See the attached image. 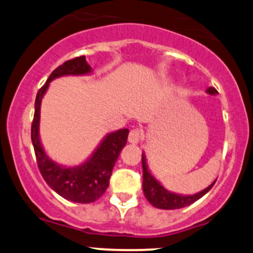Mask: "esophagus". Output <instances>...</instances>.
<instances>
[{
    "mask_svg": "<svg viewBox=\"0 0 253 253\" xmlns=\"http://www.w3.org/2000/svg\"><path fill=\"white\" fill-rule=\"evenodd\" d=\"M140 140H141V130L138 128H134V129L130 130L129 134H128L129 143L135 145V144H138Z\"/></svg>",
    "mask_w": 253,
    "mask_h": 253,
    "instance_id": "esophagus-1",
    "label": "esophagus"
}]
</instances>
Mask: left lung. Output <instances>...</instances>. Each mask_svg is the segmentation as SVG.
<instances>
[{"label":"left lung","mask_w":253,"mask_h":253,"mask_svg":"<svg viewBox=\"0 0 253 253\" xmlns=\"http://www.w3.org/2000/svg\"><path fill=\"white\" fill-rule=\"evenodd\" d=\"M206 92L210 95H213V96L217 95L216 89L213 88V86L207 88ZM141 164H143L144 195L153 207L159 208V210H179V208L190 206L191 203L196 202L197 200L201 199L203 195H206V194L213 188L214 183L216 181L215 179L210 187L199 191V193L193 194V195H183V194H177L173 193V191L168 190L167 188H165L164 185L152 175V172H151V170L149 169V164H147V159L146 156H145V152H143V155H141Z\"/></svg>","instance_id":"obj_1"}]
</instances>
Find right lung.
<instances>
[{"instance_id": "1", "label": "right lung", "mask_w": 253, "mask_h": 253, "mask_svg": "<svg viewBox=\"0 0 253 253\" xmlns=\"http://www.w3.org/2000/svg\"><path fill=\"white\" fill-rule=\"evenodd\" d=\"M91 72V66L84 56L68 60L58 66L38 91L31 129L38 167L45 182L58 195L77 203L95 202L103 195L109 185L113 168L117 163L121 150L126 146L129 130L123 128L108 133L103 136L101 143L86 161L75 167H66L50 158L43 149L39 133L40 107L43 95L47 91L52 81L64 76H85Z\"/></svg>"}]
</instances>
